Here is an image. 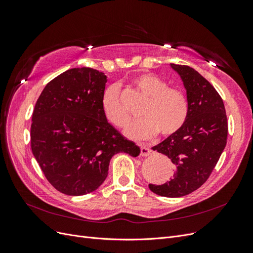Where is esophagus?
Instances as JSON below:
<instances>
[{"label":"esophagus","mask_w":253,"mask_h":253,"mask_svg":"<svg viewBox=\"0 0 253 253\" xmlns=\"http://www.w3.org/2000/svg\"><path fill=\"white\" fill-rule=\"evenodd\" d=\"M140 150H141V155H142V156H144V157L151 156V155L153 154L152 150H151V149H149V148L147 147V145H143V144H141V145H140Z\"/></svg>","instance_id":"34e87169"}]
</instances>
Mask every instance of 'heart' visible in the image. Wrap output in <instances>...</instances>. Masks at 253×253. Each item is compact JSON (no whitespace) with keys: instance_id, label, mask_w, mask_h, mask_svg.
Here are the masks:
<instances>
[{"instance_id":"1","label":"heart","mask_w":253,"mask_h":253,"mask_svg":"<svg viewBox=\"0 0 253 253\" xmlns=\"http://www.w3.org/2000/svg\"><path fill=\"white\" fill-rule=\"evenodd\" d=\"M141 93L148 97L140 111L142 118L128 122L125 133L131 138H149L157 132L164 137L177 133L186 124L189 102L181 90L169 87L158 76L144 73L134 79ZM102 111L112 125L124 126L128 120V112L120 99L118 85H112L104 91Z\"/></svg>"}]
</instances>
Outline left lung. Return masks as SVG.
<instances>
[{
  "label": "left lung",
  "instance_id": "left-lung-1",
  "mask_svg": "<svg viewBox=\"0 0 253 253\" xmlns=\"http://www.w3.org/2000/svg\"><path fill=\"white\" fill-rule=\"evenodd\" d=\"M187 90L189 115L179 131L152 149L166 155L175 166L173 178L164 185H149L165 197L192 193L209 178L223 153L228 124L223 99L209 81L187 65L170 64Z\"/></svg>",
  "mask_w": 253,
  "mask_h": 253
}]
</instances>
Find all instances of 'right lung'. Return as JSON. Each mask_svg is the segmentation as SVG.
Wrapping results in <instances>:
<instances>
[{
    "instance_id": "right-lung-1",
    "label": "right lung",
    "mask_w": 253,
    "mask_h": 253,
    "mask_svg": "<svg viewBox=\"0 0 253 253\" xmlns=\"http://www.w3.org/2000/svg\"><path fill=\"white\" fill-rule=\"evenodd\" d=\"M106 81L93 68H71L47 83L38 98L30 127L32 151L45 177L61 193L93 192L105 180L115 154H140L138 145L104 116Z\"/></svg>"
}]
</instances>
